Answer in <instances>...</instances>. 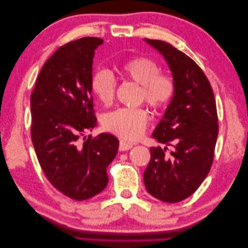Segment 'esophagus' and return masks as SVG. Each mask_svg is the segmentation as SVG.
<instances>
[{"mask_svg":"<svg viewBox=\"0 0 248 248\" xmlns=\"http://www.w3.org/2000/svg\"><path fill=\"white\" fill-rule=\"evenodd\" d=\"M133 146H134V144H132V143H127V141H125V140H121L119 148L121 152H124V151H128V149H131Z\"/></svg>","mask_w":248,"mask_h":248,"instance_id":"34e87169","label":"esophagus"}]
</instances>
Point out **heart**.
I'll list each match as a JSON object with an SVG mask.
<instances>
[{
    "mask_svg": "<svg viewBox=\"0 0 248 248\" xmlns=\"http://www.w3.org/2000/svg\"><path fill=\"white\" fill-rule=\"evenodd\" d=\"M122 74L141 86V99L154 108H162L171 102L176 91L173 79L160 74V67L147 57H137L122 66ZM91 89L96 99L109 105L114 99L116 80L108 69L94 72ZM147 112L141 108H122L105 114L103 126L123 139L136 140L143 134L147 124Z\"/></svg>",
    "mask_w": 248,
    "mask_h": 248,
    "instance_id": "heart-1",
    "label": "heart"
}]
</instances>
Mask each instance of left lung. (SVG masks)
I'll return each instance as SVG.
<instances>
[{
	"instance_id": "8db88e82",
	"label": "left lung",
	"mask_w": 248,
	"mask_h": 248,
	"mask_svg": "<svg viewBox=\"0 0 248 248\" xmlns=\"http://www.w3.org/2000/svg\"><path fill=\"white\" fill-rule=\"evenodd\" d=\"M144 40L164 57L176 87L152 134L165 147L151 148L144 184L154 198L176 203L196 191L212 166L218 133L216 99L208 78L190 57L162 40ZM168 147H173L169 153Z\"/></svg>"
}]
</instances>
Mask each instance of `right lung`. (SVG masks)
Segmentation results:
<instances>
[{
    "label": "right lung",
    "instance_id": "add662e5",
    "mask_svg": "<svg viewBox=\"0 0 248 248\" xmlns=\"http://www.w3.org/2000/svg\"><path fill=\"white\" fill-rule=\"evenodd\" d=\"M103 39L83 37L60 47L40 70L31 95V141L40 167L64 196L82 201L102 192L119 140L108 133L79 136L96 126L92 63Z\"/></svg>",
    "mask_w": 248,
    "mask_h": 248
}]
</instances>
